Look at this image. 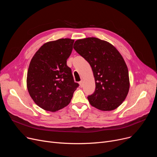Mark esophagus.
Wrapping results in <instances>:
<instances>
[{
    "mask_svg": "<svg viewBox=\"0 0 157 157\" xmlns=\"http://www.w3.org/2000/svg\"><path fill=\"white\" fill-rule=\"evenodd\" d=\"M79 86H80V87H83V81H81L80 82H79Z\"/></svg>",
    "mask_w": 157,
    "mask_h": 157,
    "instance_id": "esophagus-1",
    "label": "esophagus"
}]
</instances>
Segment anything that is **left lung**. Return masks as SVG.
I'll list each match as a JSON object with an SVG mask.
<instances>
[{"mask_svg":"<svg viewBox=\"0 0 157 157\" xmlns=\"http://www.w3.org/2000/svg\"><path fill=\"white\" fill-rule=\"evenodd\" d=\"M74 49L90 63L95 81L90 104L101 111L117 109L129 91L128 71L121 55L111 43L96 37L75 41Z\"/></svg>","mask_w":157,"mask_h":157,"instance_id":"obj_1","label":"left lung"}]
</instances>
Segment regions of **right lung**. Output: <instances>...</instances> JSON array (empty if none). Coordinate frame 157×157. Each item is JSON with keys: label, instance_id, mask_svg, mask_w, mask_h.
I'll list each match as a JSON object with an SVG mask.
<instances>
[{"label": "right lung", "instance_id": "add662e5", "mask_svg": "<svg viewBox=\"0 0 157 157\" xmlns=\"http://www.w3.org/2000/svg\"><path fill=\"white\" fill-rule=\"evenodd\" d=\"M74 42L65 38L46 43L30 62L28 92L34 102L46 111L55 112L67 106L79 86L67 65Z\"/></svg>", "mask_w": 157, "mask_h": 157}]
</instances>
